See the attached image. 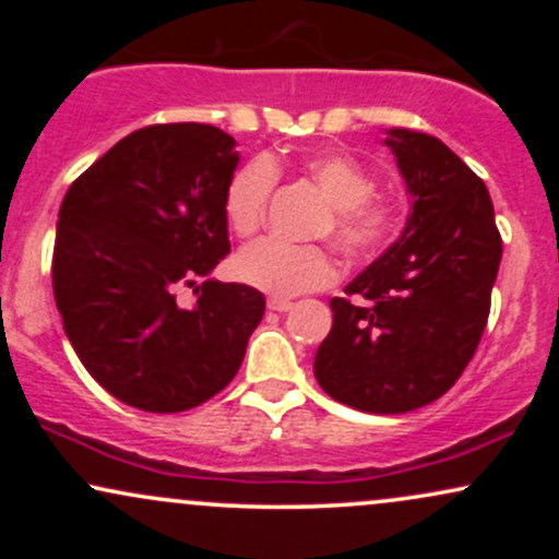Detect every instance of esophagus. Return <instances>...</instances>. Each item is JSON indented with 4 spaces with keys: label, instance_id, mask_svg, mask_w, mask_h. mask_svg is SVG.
Here are the masks:
<instances>
[{
    "label": "esophagus",
    "instance_id": "esophagus-1",
    "mask_svg": "<svg viewBox=\"0 0 559 559\" xmlns=\"http://www.w3.org/2000/svg\"><path fill=\"white\" fill-rule=\"evenodd\" d=\"M292 307H294V301H288V299H281V297L267 299V310H273V312H288Z\"/></svg>",
    "mask_w": 559,
    "mask_h": 559
}]
</instances>
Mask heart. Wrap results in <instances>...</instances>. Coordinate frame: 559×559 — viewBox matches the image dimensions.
<instances>
[{
    "mask_svg": "<svg viewBox=\"0 0 559 559\" xmlns=\"http://www.w3.org/2000/svg\"><path fill=\"white\" fill-rule=\"evenodd\" d=\"M305 173L329 199V215L320 221L318 234L331 236L346 260H370L394 239L400 207L389 197L373 194V176L355 157L318 152L305 159ZM273 186L275 168L265 157L249 159L234 170L223 191V215L236 236L247 239L258 234ZM234 271L243 284L273 297H297L333 284L336 260L320 243L294 247L278 239H262L243 249Z\"/></svg>",
    "mask_w": 559,
    "mask_h": 559,
    "instance_id": "obj_1",
    "label": "heart"
}]
</instances>
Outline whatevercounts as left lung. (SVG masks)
<instances>
[{"mask_svg": "<svg viewBox=\"0 0 559 559\" xmlns=\"http://www.w3.org/2000/svg\"><path fill=\"white\" fill-rule=\"evenodd\" d=\"M409 194L402 236L333 297L316 378L336 402L400 415L463 376L486 329L502 239L484 181L436 136L389 128Z\"/></svg>", "mask_w": 559, "mask_h": 559, "instance_id": "1", "label": "left lung"}]
</instances>
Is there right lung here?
Wrapping results in <instances>:
<instances>
[{"mask_svg": "<svg viewBox=\"0 0 559 559\" xmlns=\"http://www.w3.org/2000/svg\"><path fill=\"white\" fill-rule=\"evenodd\" d=\"M234 136L146 126L75 178L60 204L52 286L83 368L115 400L183 413L226 389L265 316L247 284L210 278L230 252L223 191ZM186 287L198 299L182 301Z\"/></svg>", "mask_w": 559, "mask_h": 559, "instance_id": "obj_1", "label": "right lung"}]
</instances>
